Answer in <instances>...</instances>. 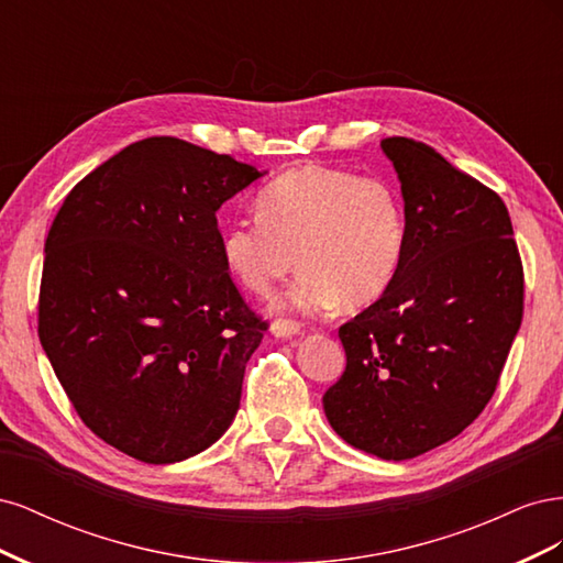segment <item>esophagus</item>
<instances>
[{"label": "esophagus", "instance_id": "obj_1", "mask_svg": "<svg viewBox=\"0 0 563 563\" xmlns=\"http://www.w3.org/2000/svg\"><path fill=\"white\" fill-rule=\"evenodd\" d=\"M300 329H302V323L300 321H294V319H275L272 321V335H277V338H294V335H298L300 333Z\"/></svg>", "mask_w": 563, "mask_h": 563}]
</instances>
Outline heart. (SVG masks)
Wrapping results in <instances>:
<instances>
[{"instance_id": "heart-1", "label": "heart", "mask_w": 563, "mask_h": 563, "mask_svg": "<svg viewBox=\"0 0 563 563\" xmlns=\"http://www.w3.org/2000/svg\"><path fill=\"white\" fill-rule=\"evenodd\" d=\"M406 251V209L385 178L347 168L302 166L269 183L261 216H236L223 228L220 253L246 291L267 296L305 269L288 308L317 312L335 300L362 308L395 279Z\"/></svg>"}]
</instances>
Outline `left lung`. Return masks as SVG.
Segmentation results:
<instances>
[{
    "label": "left lung",
    "instance_id": "left-lung-1",
    "mask_svg": "<svg viewBox=\"0 0 563 563\" xmlns=\"http://www.w3.org/2000/svg\"><path fill=\"white\" fill-rule=\"evenodd\" d=\"M406 209L387 291L338 329L347 366L323 395L331 428L383 460L428 453L498 387L523 317V265L503 199L413 139H385Z\"/></svg>",
    "mask_w": 563,
    "mask_h": 563
}]
</instances>
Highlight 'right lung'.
I'll use <instances>...</instances> for the list:
<instances>
[{
	"label": "right lung",
	"instance_id": "add662e5",
	"mask_svg": "<svg viewBox=\"0 0 563 563\" xmlns=\"http://www.w3.org/2000/svg\"><path fill=\"white\" fill-rule=\"evenodd\" d=\"M263 174L174 135L131 143L65 197L40 340L87 428L168 465L225 434L267 321L232 282L216 211Z\"/></svg>",
	"mask_w": 563,
	"mask_h": 563
}]
</instances>
